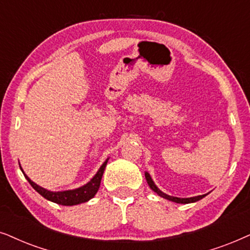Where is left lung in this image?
I'll list each match as a JSON object with an SVG mask.
<instances>
[{"label": "left lung", "instance_id": "1", "mask_svg": "<svg viewBox=\"0 0 250 250\" xmlns=\"http://www.w3.org/2000/svg\"><path fill=\"white\" fill-rule=\"evenodd\" d=\"M145 178L146 181H147V184L149 185V188H151L153 191H154L156 194H159L160 197L167 199V200H170V201H174V202H177V204H191V202H195V201H199L201 200L202 198L206 197V194L204 195H198V197H193V198H175V197H170V195L168 194H165L164 192H161L160 189L156 188L154 183H153L151 176L147 172H145Z\"/></svg>", "mask_w": 250, "mask_h": 250}]
</instances>
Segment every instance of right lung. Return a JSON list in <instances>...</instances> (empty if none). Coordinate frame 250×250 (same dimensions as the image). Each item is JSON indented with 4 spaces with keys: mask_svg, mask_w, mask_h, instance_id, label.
<instances>
[{
    "mask_svg": "<svg viewBox=\"0 0 250 250\" xmlns=\"http://www.w3.org/2000/svg\"><path fill=\"white\" fill-rule=\"evenodd\" d=\"M107 165V160L103 164V166L99 168V170L97 174L94 176V178L91 179L88 184L81 186V188H76V189H71V191H62V192H51L48 191V189L41 188V186L36 185L34 182H32L27 176L25 175V177L27 181L29 182V184L32 185V188L35 189L36 192H39L40 194L42 195L43 198H45L46 200L55 202V204L58 205H62V206H74V205H79L82 204V202H86L88 200H90L91 198L95 197V194L97 193L99 185H101V181L103 177V174H104L105 167Z\"/></svg>",
    "mask_w": 250,
    "mask_h": 250,
    "instance_id": "1",
    "label": "right lung"
}]
</instances>
